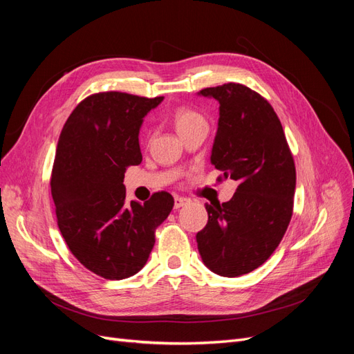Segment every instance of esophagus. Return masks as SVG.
I'll return each instance as SVG.
<instances>
[{
	"label": "esophagus",
	"instance_id": "esophagus-1",
	"mask_svg": "<svg viewBox=\"0 0 354 354\" xmlns=\"http://www.w3.org/2000/svg\"><path fill=\"white\" fill-rule=\"evenodd\" d=\"M187 202H189V199H186V198L176 196V198H174V208L178 209V208H181V207H185Z\"/></svg>",
	"mask_w": 354,
	"mask_h": 354
}]
</instances>
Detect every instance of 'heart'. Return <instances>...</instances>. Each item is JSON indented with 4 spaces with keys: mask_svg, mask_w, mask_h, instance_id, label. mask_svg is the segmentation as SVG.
Here are the masks:
<instances>
[{
    "mask_svg": "<svg viewBox=\"0 0 354 354\" xmlns=\"http://www.w3.org/2000/svg\"><path fill=\"white\" fill-rule=\"evenodd\" d=\"M173 124L176 127L178 136L183 137L185 134H187L190 130H194V128H196L198 125L207 124V122H205V120H203V116L201 113H198L196 111L181 108L173 113Z\"/></svg>",
    "mask_w": 354,
    "mask_h": 354,
    "instance_id": "b5f03b06",
    "label": "heart"
}]
</instances>
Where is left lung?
I'll use <instances>...</instances> for the list:
<instances>
[{"label": "left lung", "mask_w": 354, "mask_h": 354, "mask_svg": "<svg viewBox=\"0 0 354 354\" xmlns=\"http://www.w3.org/2000/svg\"><path fill=\"white\" fill-rule=\"evenodd\" d=\"M198 95L220 104L211 164L239 183L229 202L207 203L198 250L211 272L236 277L260 267L281 243L292 216L295 165L279 118L259 93L229 82Z\"/></svg>", "instance_id": "1"}]
</instances>
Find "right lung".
<instances>
[{
    "label": "right lung",
    "instance_id": "add662e5",
    "mask_svg": "<svg viewBox=\"0 0 354 354\" xmlns=\"http://www.w3.org/2000/svg\"><path fill=\"white\" fill-rule=\"evenodd\" d=\"M164 97L109 91L73 109L60 133L51 173L57 224L71 252L93 273L121 281L140 272L155 229L174 207L167 192L125 202L124 173L142 162L138 134Z\"/></svg>",
    "mask_w": 354,
    "mask_h": 354
}]
</instances>
